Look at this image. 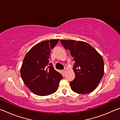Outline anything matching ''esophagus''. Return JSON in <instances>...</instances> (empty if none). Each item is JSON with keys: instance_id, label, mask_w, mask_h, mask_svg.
I'll use <instances>...</instances> for the list:
<instances>
[{"instance_id": "esophagus-1", "label": "esophagus", "mask_w": 120, "mask_h": 120, "mask_svg": "<svg viewBox=\"0 0 120 120\" xmlns=\"http://www.w3.org/2000/svg\"><path fill=\"white\" fill-rule=\"evenodd\" d=\"M66 69H64V70H62V72L64 73V74H65V72H66Z\"/></svg>"}]
</instances>
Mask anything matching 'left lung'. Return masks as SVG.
Instances as JSON below:
<instances>
[{
  "label": "left lung",
  "mask_w": 120,
  "mask_h": 120,
  "mask_svg": "<svg viewBox=\"0 0 120 120\" xmlns=\"http://www.w3.org/2000/svg\"><path fill=\"white\" fill-rule=\"evenodd\" d=\"M60 42L66 50L70 51L75 61L73 67L75 78L70 82L71 88L80 94L92 92L104 75L102 56L85 42L70 40H61Z\"/></svg>",
  "instance_id": "8db88e82"
}]
</instances>
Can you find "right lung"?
<instances>
[{
  "label": "right lung",
  "mask_w": 120,
  "mask_h": 120,
  "mask_svg": "<svg viewBox=\"0 0 120 120\" xmlns=\"http://www.w3.org/2000/svg\"><path fill=\"white\" fill-rule=\"evenodd\" d=\"M58 42V39L41 42L32 47L24 57L21 77L31 92L38 96H47L56 92L63 78L50 62L51 50Z\"/></svg>",
  "instance_id": "obj_1"
}]
</instances>
